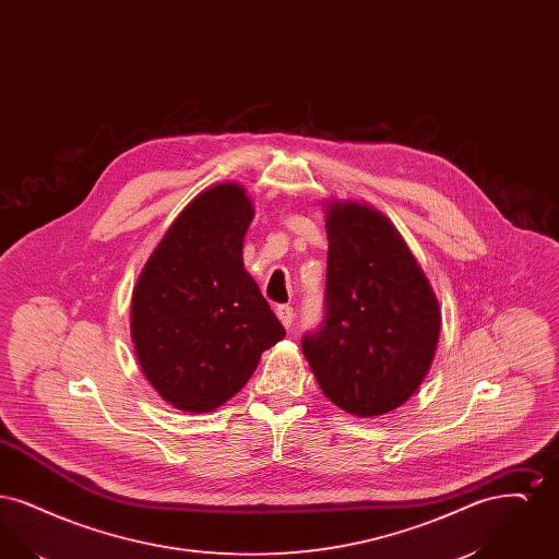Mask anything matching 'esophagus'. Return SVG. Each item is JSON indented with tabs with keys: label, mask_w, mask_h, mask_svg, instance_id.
<instances>
[{
	"label": "esophagus",
	"mask_w": 559,
	"mask_h": 559,
	"mask_svg": "<svg viewBox=\"0 0 559 559\" xmlns=\"http://www.w3.org/2000/svg\"><path fill=\"white\" fill-rule=\"evenodd\" d=\"M276 317L285 324V329H292L293 326V308L289 304H283V306H276Z\"/></svg>",
	"instance_id": "34e87169"
}]
</instances>
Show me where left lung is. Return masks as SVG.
Returning <instances> with one entry per match:
<instances>
[{"instance_id":"left-lung-1","label":"left lung","mask_w":559,"mask_h":559,"mask_svg":"<svg viewBox=\"0 0 559 559\" xmlns=\"http://www.w3.org/2000/svg\"><path fill=\"white\" fill-rule=\"evenodd\" d=\"M326 319L301 340L320 390L356 417L411 399L440 340L438 297L396 226L372 205L324 203Z\"/></svg>"}]
</instances>
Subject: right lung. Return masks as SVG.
<instances>
[{
	"label": "right lung",
	"mask_w": 559,
	"mask_h": 559,
	"mask_svg": "<svg viewBox=\"0 0 559 559\" xmlns=\"http://www.w3.org/2000/svg\"><path fill=\"white\" fill-rule=\"evenodd\" d=\"M253 215L237 182L205 188L171 222L135 281L133 352L146 381L178 411L219 408L285 337L242 264Z\"/></svg>",
	"instance_id": "add662e5"
}]
</instances>
